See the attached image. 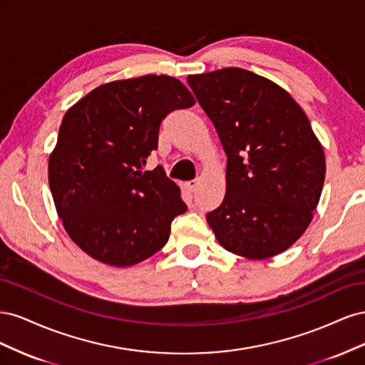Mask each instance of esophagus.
Wrapping results in <instances>:
<instances>
[{"label": "esophagus", "instance_id": "obj_1", "mask_svg": "<svg viewBox=\"0 0 365 365\" xmlns=\"http://www.w3.org/2000/svg\"><path fill=\"white\" fill-rule=\"evenodd\" d=\"M185 187H187V190H189V192H196L197 187H200V182H197V181H190V182L185 184Z\"/></svg>", "mask_w": 365, "mask_h": 365}]
</instances>
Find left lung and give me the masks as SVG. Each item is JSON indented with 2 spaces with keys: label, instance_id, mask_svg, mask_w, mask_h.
Returning a JSON list of instances; mask_svg holds the SVG:
<instances>
[{
  "label": "left lung",
  "instance_id": "obj_1",
  "mask_svg": "<svg viewBox=\"0 0 365 365\" xmlns=\"http://www.w3.org/2000/svg\"><path fill=\"white\" fill-rule=\"evenodd\" d=\"M227 153L225 196L207 222L227 251L263 260L303 236L322 196L326 158L307 115L267 77L222 68L187 77Z\"/></svg>",
  "mask_w": 365,
  "mask_h": 365
}]
</instances>
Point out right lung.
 Returning <instances> with one entry per match:
<instances>
[{
	"label": "right lung",
	"instance_id": "1",
	"mask_svg": "<svg viewBox=\"0 0 365 365\" xmlns=\"http://www.w3.org/2000/svg\"><path fill=\"white\" fill-rule=\"evenodd\" d=\"M193 105L178 79L146 74L97 86L65 113L48 184L65 231L88 256L126 268L165 245L185 204L163 169L143 165L163 118Z\"/></svg>",
	"mask_w": 365,
	"mask_h": 365
}]
</instances>
